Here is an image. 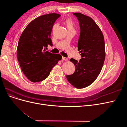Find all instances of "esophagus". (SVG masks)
I'll use <instances>...</instances> for the list:
<instances>
[{
  "label": "esophagus",
  "instance_id": "1",
  "mask_svg": "<svg viewBox=\"0 0 127 127\" xmlns=\"http://www.w3.org/2000/svg\"><path fill=\"white\" fill-rule=\"evenodd\" d=\"M62 59H63V60H64V61H67L68 60V58H66V57H63V58H62Z\"/></svg>",
  "mask_w": 127,
  "mask_h": 127
}]
</instances>
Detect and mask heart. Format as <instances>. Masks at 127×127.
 <instances>
[{"label":"heart","mask_w":127,"mask_h":127,"mask_svg":"<svg viewBox=\"0 0 127 127\" xmlns=\"http://www.w3.org/2000/svg\"><path fill=\"white\" fill-rule=\"evenodd\" d=\"M66 24L68 30H74V24L73 22L71 20H67L66 21Z\"/></svg>","instance_id":"1"}]
</instances>
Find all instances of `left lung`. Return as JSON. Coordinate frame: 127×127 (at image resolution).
Returning <instances> with one entry per match:
<instances>
[{
    "label": "left lung",
    "mask_w": 127,
    "mask_h": 127,
    "mask_svg": "<svg viewBox=\"0 0 127 127\" xmlns=\"http://www.w3.org/2000/svg\"><path fill=\"white\" fill-rule=\"evenodd\" d=\"M79 21L80 33L78 50L82 58H73L75 71L67 75L68 81L77 88H83L93 83L100 73L105 57L104 39L101 30L94 20L79 13H73Z\"/></svg>",
    "instance_id": "left-lung-1"
}]
</instances>
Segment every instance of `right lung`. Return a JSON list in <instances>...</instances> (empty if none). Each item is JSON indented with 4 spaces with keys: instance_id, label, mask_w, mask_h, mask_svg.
Segmentation results:
<instances>
[{
    "instance_id": "add662e5",
    "label": "right lung",
    "mask_w": 127,
    "mask_h": 127,
    "mask_svg": "<svg viewBox=\"0 0 127 127\" xmlns=\"http://www.w3.org/2000/svg\"><path fill=\"white\" fill-rule=\"evenodd\" d=\"M60 16L56 13L42 15L31 22L22 32L17 45V59L22 71L32 82H39L49 76L52 68L62 59L60 54L48 51L52 45V27Z\"/></svg>"
}]
</instances>
